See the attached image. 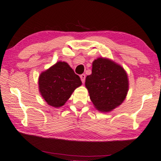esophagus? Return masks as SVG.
I'll return each mask as SVG.
<instances>
[{"mask_svg":"<svg viewBox=\"0 0 161 161\" xmlns=\"http://www.w3.org/2000/svg\"><path fill=\"white\" fill-rule=\"evenodd\" d=\"M80 78L81 79V81H82V83H84L85 79H86V75H84V74H82V75H80Z\"/></svg>","mask_w":161,"mask_h":161,"instance_id":"1","label":"esophagus"}]
</instances>
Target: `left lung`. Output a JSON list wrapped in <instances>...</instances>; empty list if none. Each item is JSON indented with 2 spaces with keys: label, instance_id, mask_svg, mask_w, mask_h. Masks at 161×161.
Listing matches in <instances>:
<instances>
[{
  "label": "left lung",
  "instance_id": "obj_1",
  "mask_svg": "<svg viewBox=\"0 0 161 161\" xmlns=\"http://www.w3.org/2000/svg\"><path fill=\"white\" fill-rule=\"evenodd\" d=\"M85 85L95 108L105 113L124 101L129 91V79L120 65L99 57L93 62L92 74L86 77Z\"/></svg>",
  "mask_w": 161,
  "mask_h": 161
}]
</instances>
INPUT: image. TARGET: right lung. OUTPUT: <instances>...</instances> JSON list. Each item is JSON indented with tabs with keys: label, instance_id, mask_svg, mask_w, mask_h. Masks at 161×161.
I'll list each match as a JSON object with an SVG mask.
<instances>
[{
	"label": "right lung",
	"instance_id": "right-lung-1",
	"mask_svg": "<svg viewBox=\"0 0 161 161\" xmlns=\"http://www.w3.org/2000/svg\"><path fill=\"white\" fill-rule=\"evenodd\" d=\"M80 77L65 62H58L41 73L38 79L39 91L48 105L63 106L76 88L81 86Z\"/></svg>",
	"mask_w": 161,
	"mask_h": 161
}]
</instances>
